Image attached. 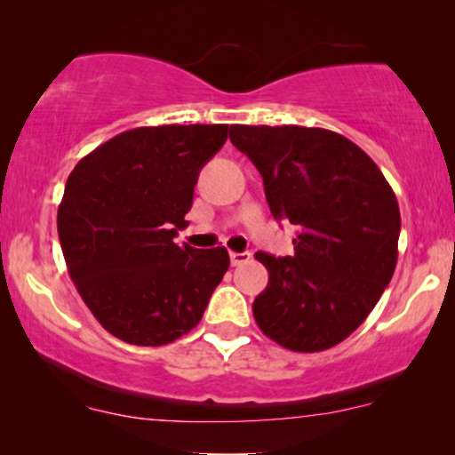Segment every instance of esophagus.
Listing matches in <instances>:
<instances>
[{
  "mask_svg": "<svg viewBox=\"0 0 455 455\" xmlns=\"http://www.w3.org/2000/svg\"><path fill=\"white\" fill-rule=\"evenodd\" d=\"M251 259H252L251 252H229V260H232L234 267L244 265V263H248V260H251Z\"/></svg>",
  "mask_w": 455,
  "mask_h": 455,
  "instance_id": "1",
  "label": "esophagus"
}]
</instances>
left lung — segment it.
I'll list each match as a JSON object with an SVG mask.
<instances>
[{
  "instance_id": "1",
  "label": "left lung",
  "mask_w": 455,
  "mask_h": 455,
  "mask_svg": "<svg viewBox=\"0 0 455 455\" xmlns=\"http://www.w3.org/2000/svg\"><path fill=\"white\" fill-rule=\"evenodd\" d=\"M229 140L263 176L291 257L257 252L269 283L252 302L267 338L294 352L338 346L363 325L397 263L400 207L375 161L346 136L304 126H235Z\"/></svg>"
}]
</instances>
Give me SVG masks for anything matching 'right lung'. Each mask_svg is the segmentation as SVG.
<instances>
[{"mask_svg":"<svg viewBox=\"0 0 455 455\" xmlns=\"http://www.w3.org/2000/svg\"><path fill=\"white\" fill-rule=\"evenodd\" d=\"M228 124L142 126L78 161L58 209V234L78 294L105 331L164 346L198 325L226 275L223 246H178L203 165Z\"/></svg>","mask_w":455,"mask_h":455,"instance_id":"obj_1","label":"right lung"}]
</instances>
